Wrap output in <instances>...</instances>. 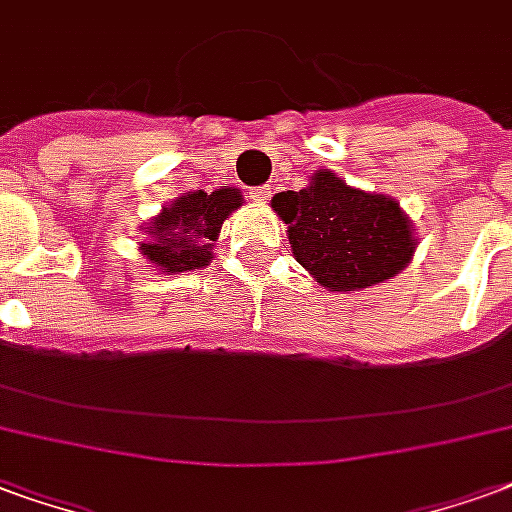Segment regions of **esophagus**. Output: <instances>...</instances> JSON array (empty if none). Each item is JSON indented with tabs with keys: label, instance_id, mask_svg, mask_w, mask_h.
I'll return each instance as SVG.
<instances>
[{
	"label": "esophagus",
	"instance_id": "obj_1",
	"mask_svg": "<svg viewBox=\"0 0 512 512\" xmlns=\"http://www.w3.org/2000/svg\"><path fill=\"white\" fill-rule=\"evenodd\" d=\"M256 204H264V201H270L272 196V188L270 185H259V188H251V193H248Z\"/></svg>",
	"mask_w": 512,
	"mask_h": 512
}]
</instances>
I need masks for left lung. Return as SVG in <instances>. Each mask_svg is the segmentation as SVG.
Wrapping results in <instances>:
<instances>
[{
    "instance_id": "1",
    "label": "left lung",
    "mask_w": 512,
    "mask_h": 512,
    "mask_svg": "<svg viewBox=\"0 0 512 512\" xmlns=\"http://www.w3.org/2000/svg\"><path fill=\"white\" fill-rule=\"evenodd\" d=\"M294 259L330 292H360L404 270L417 248L412 220L382 193L346 185L319 169L302 190L272 196Z\"/></svg>"
}]
</instances>
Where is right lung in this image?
I'll use <instances>...</instances> for the list:
<instances>
[{
  "instance_id": "right-lung-1",
  "label": "right lung",
  "mask_w": 512,
  "mask_h": 512,
  "mask_svg": "<svg viewBox=\"0 0 512 512\" xmlns=\"http://www.w3.org/2000/svg\"><path fill=\"white\" fill-rule=\"evenodd\" d=\"M237 207H242L237 188H218L212 193L190 190L163 207L158 218L149 220L152 240L141 242V253L166 275L207 267L220 226Z\"/></svg>"
}]
</instances>
